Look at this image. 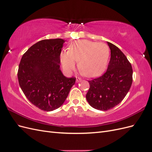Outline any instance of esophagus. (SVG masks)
<instances>
[{
  "label": "esophagus",
  "instance_id": "esophagus-1",
  "mask_svg": "<svg viewBox=\"0 0 152 152\" xmlns=\"http://www.w3.org/2000/svg\"><path fill=\"white\" fill-rule=\"evenodd\" d=\"M82 80V79H80V78H79V77H77L76 78V82H80Z\"/></svg>",
  "mask_w": 152,
  "mask_h": 152
}]
</instances>
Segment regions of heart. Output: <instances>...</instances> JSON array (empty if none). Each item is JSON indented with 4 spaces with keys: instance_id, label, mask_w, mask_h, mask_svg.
I'll return each mask as SVG.
<instances>
[{
    "instance_id": "b5f03b06",
    "label": "heart",
    "mask_w": 152,
    "mask_h": 152,
    "mask_svg": "<svg viewBox=\"0 0 152 152\" xmlns=\"http://www.w3.org/2000/svg\"><path fill=\"white\" fill-rule=\"evenodd\" d=\"M110 57L107 44L88 40L72 42L68 51H62L60 61L66 72L74 68L76 61L80 72L87 77H96L102 74L107 68Z\"/></svg>"
}]
</instances>
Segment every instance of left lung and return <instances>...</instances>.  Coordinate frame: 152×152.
Masks as SVG:
<instances>
[{
  "instance_id": "1",
  "label": "left lung",
  "mask_w": 152,
  "mask_h": 152,
  "mask_svg": "<svg viewBox=\"0 0 152 152\" xmlns=\"http://www.w3.org/2000/svg\"><path fill=\"white\" fill-rule=\"evenodd\" d=\"M111 57L103 75L89 80L86 99L92 107L107 111L125 98L132 82V69L127 57L116 45L107 42Z\"/></svg>"
}]
</instances>
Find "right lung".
Wrapping results in <instances>:
<instances>
[{"instance_id":"obj_1","label":"right lung","mask_w":152,"mask_h":152,"mask_svg":"<svg viewBox=\"0 0 152 152\" xmlns=\"http://www.w3.org/2000/svg\"><path fill=\"white\" fill-rule=\"evenodd\" d=\"M65 40L45 39L23 55L18 71L19 84L30 102L44 111H53L65 102L75 77L67 78L60 70V54Z\"/></svg>"}]
</instances>
